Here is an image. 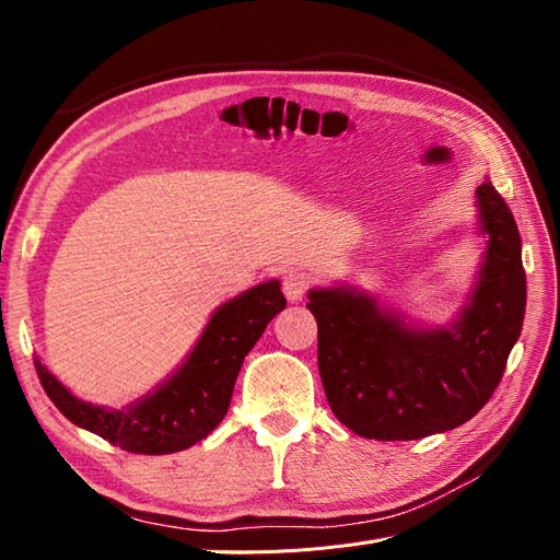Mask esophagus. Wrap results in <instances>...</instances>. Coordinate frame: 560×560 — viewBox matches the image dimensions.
I'll return each instance as SVG.
<instances>
[{"instance_id": "34e87169", "label": "esophagus", "mask_w": 560, "mask_h": 560, "mask_svg": "<svg viewBox=\"0 0 560 560\" xmlns=\"http://www.w3.org/2000/svg\"><path fill=\"white\" fill-rule=\"evenodd\" d=\"M306 287H308V278L299 273V270H290V273H287L282 280V292L292 303L303 299V294H306Z\"/></svg>"}]
</instances>
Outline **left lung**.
I'll use <instances>...</instances> for the list:
<instances>
[{
	"label": "left lung",
	"mask_w": 560,
	"mask_h": 560,
	"mask_svg": "<svg viewBox=\"0 0 560 560\" xmlns=\"http://www.w3.org/2000/svg\"><path fill=\"white\" fill-rule=\"evenodd\" d=\"M483 254L465 306L422 327L352 284L313 287L317 366L334 416L354 434L409 442L463 425L493 397L525 313L521 235L495 186H477Z\"/></svg>",
	"instance_id": "1"
}]
</instances>
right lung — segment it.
<instances>
[{"label": "right lung", "mask_w": 560, "mask_h": 560, "mask_svg": "<svg viewBox=\"0 0 560 560\" xmlns=\"http://www.w3.org/2000/svg\"><path fill=\"white\" fill-rule=\"evenodd\" d=\"M284 306L280 280L261 282L229 299L210 315L196 346L173 374L121 409L83 401L39 360L35 366L46 395L74 425L130 453H177L198 444L224 420L245 354Z\"/></svg>", "instance_id": "add662e5"}]
</instances>
